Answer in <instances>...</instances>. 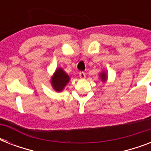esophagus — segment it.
Masks as SVG:
<instances>
[{
  "mask_svg": "<svg viewBox=\"0 0 151 151\" xmlns=\"http://www.w3.org/2000/svg\"><path fill=\"white\" fill-rule=\"evenodd\" d=\"M79 76H80V78L81 79H85V72H83V71H81L80 73H79Z\"/></svg>",
  "mask_w": 151,
  "mask_h": 151,
  "instance_id": "esophagus-1",
  "label": "esophagus"
}]
</instances>
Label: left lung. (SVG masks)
<instances>
[{
    "label": "left lung",
    "mask_w": 151,
    "mask_h": 151,
    "mask_svg": "<svg viewBox=\"0 0 151 151\" xmlns=\"http://www.w3.org/2000/svg\"><path fill=\"white\" fill-rule=\"evenodd\" d=\"M99 75H100L101 80L103 81V82L106 81V79H107V76H106V73L104 71H103V72H102V73H99Z\"/></svg>",
    "instance_id": "1"
}]
</instances>
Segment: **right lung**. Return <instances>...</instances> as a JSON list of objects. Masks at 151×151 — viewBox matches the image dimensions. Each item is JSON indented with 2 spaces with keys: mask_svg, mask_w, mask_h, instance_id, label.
<instances>
[{
  "mask_svg": "<svg viewBox=\"0 0 151 151\" xmlns=\"http://www.w3.org/2000/svg\"><path fill=\"white\" fill-rule=\"evenodd\" d=\"M70 81V77L62 68L56 69L51 80L52 88L56 92H61L63 90L66 84Z\"/></svg>",
  "mask_w": 151,
  "mask_h": 151,
  "instance_id": "add662e5",
  "label": "right lung"
}]
</instances>
